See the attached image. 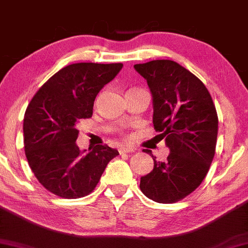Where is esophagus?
I'll use <instances>...</instances> for the list:
<instances>
[{"label": "esophagus", "mask_w": 248, "mask_h": 248, "mask_svg": "<svg viewBox=\"0 0 248 248\" xmlns=\"http://www.w3.org/2000/svg\"><path fill=\"white\" fill-rule=\"evenodd\" d=\"M135 152V149L134 148H130V147H120L119 148V153L120 154H128V153H134Z\"/></svg>", "instance_id": "esophagus-1"}]
</instances>
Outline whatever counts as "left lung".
I'll use <instances>...</instances> for the list:
<instances>
[{"label":"left lung","mask_w":248,"mask_h":248,"mask_svg":"<svg viewBox=\"0 0 248 248\" xmlns=\"http://www.w3.org/2000/svg\"><path fill=\"white\" fill-rule=\"evenodd\" d=\"M153 95V124L170 154L141 177L140 189L162 204L181 201L201 186L216 152L218 115L209 91L178 62L161 59L134 65ZM144 153L152 154L148 149Z\"/></svg>","instance_id":"left-lung-1"}]
</instances>
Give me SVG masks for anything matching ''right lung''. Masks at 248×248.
<instances>
[{"instance_id": "1", "label": "right lung", "mask_w": 248, "mask_h": 248, "mask_svg": "<svg viewBox=\"0 0 248 248\" xmlns=\"http://www.w3.org/2000/svg\"><path fill=\"white\" fill-rule=\"evenodd\" d=\"M124 65L77 62L62 67L37 91L23 120L28 163L39 183L62 198L85 197L94 190L108 162L119 155L107 144L88 153L77 146L81 119L93 114L95 96Z\"/></svg>"}]
</instances>
